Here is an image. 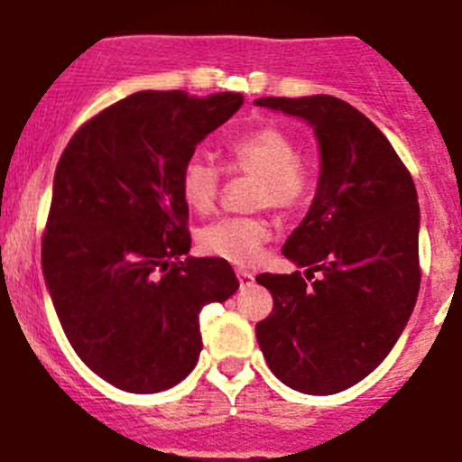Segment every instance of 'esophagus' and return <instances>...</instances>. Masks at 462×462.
I'll return each instance as SVG.
<instances>
[{
    "mask_svg": "<svg viewBox=\"0 0 462 462\" xmlns=\"http://www.w3.org/2000/svg\"><path fill=\"white\" fill-rule=\"evenodd\" d=\"M236 277H239V284H241V286H248V284H253V280H254V277H253V273H248V271H241V268H239V271H236Z\"/></svg>",
    "mask_w": 462,
    "mask_h": 462,
    "instance_id": "34e87169",
    "label": "esophagus"
}]
</instances>
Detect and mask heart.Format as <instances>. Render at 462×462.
Masks as SVG:
<instances>
[{
    "label": "heart",
    "mask_w": 462,
    "mask_h": 462,
    "mask_svg": "<svg viewBox=\"0 0 462 462\" xmlns=\"http://www.w3.org/2000/svg\"><path fill=\"white\" fill-rule=\"evenodd\" d=\"M230 169L257 176L254 208H275L291 212L307 196V176L300 167L295 142L280 128H259L236 137L227 149ZM221 191V169L203 153L187 158L180 171V196L196 214L212 212ZM271 239V226L262 217L218 218L199 232V245L212 257L236 266H253Z\"/></svg>",
    "instance_id": "b5f03b06"
}]
</instances>
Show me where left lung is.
<instances>
[{"instance_id": "left-lung-1", "label": "left lung", "mask_w": 462, "mask_h": 462, "mask_svg": "<svg viewBox=\"0 0 462 462\" xmlns=\"http://www.w3.org/2000/svg\"><path fill=\"white\" fill-rule=\"evenodd\" d=\"M254 106L307 122L320 151L311 208L282 248L307 271L257 275L273 311L254 334L282 383L334 395L386 359L413 313L418 191L386 135L350 103L313 94L263 97Z\"/></svg>"}]
</instances>
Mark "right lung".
Returning <instances> with one entry per match:
<instances>
[{
  "instance_id": "obj_1",
  "label": "right lung",
  "mask_w": 462,
  "mask_h": 462,
  "mask_svg": "<svg viewBox=\"0 0 462 462\" xmlns=\"http://www.w3.org/2000/svg\"><path fill=\"white\" fill-rule=\"evenodd\" d=\"M244 106L235 92L131 94L76 131L53 176L42 273L62 331L128 393L180 383L203 350L199 313L236 289L226 259L185 257L180 171Z\"/></svg>"
}]
</instances>
